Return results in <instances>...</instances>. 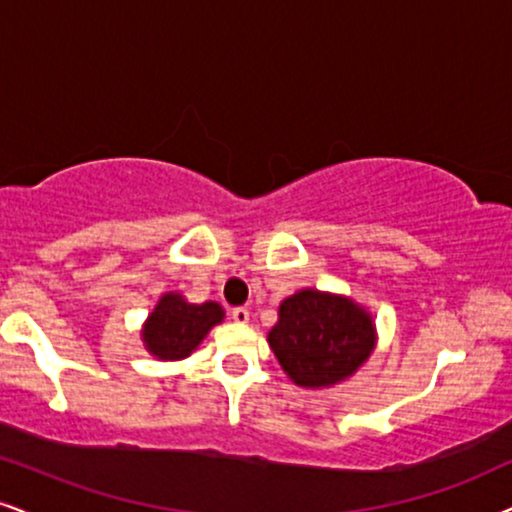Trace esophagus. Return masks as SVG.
Here are the masks:
<instances>
[{"instance_id": "34e87169", "label": "esophagus", "mask_w": 512, "mask_h": 512, "mask_svg": "<svg viewBox=\"0 0 512 512\" xmlns=\"http://www.w3.org/2000/svg\"><path fill=\"white\" fill-rule=\"evenodd\" d=\"M232 320H235V323H239V325H246V323H249V318H251V315H249V311H246V308L244 306H239V308H232Z\"/></svg>"}]
</instances>
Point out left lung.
<instances>
[{"mask_svg": "<svg viewBox=\"0 0 512 512\" xmlns=\"http://www.w3.org/2000/svg\"><path fill=\"white\" fill-rule=\"evenodd\" d=\"M268 344L296 387L330 389L368 363L377 330L351 296L306 287L282 301Z\"/></svg>", "mask_w": 512, "mask_h": 512, "instance_id": "8db88e82", "label": "left lung"}]
</instances>
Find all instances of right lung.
Masks as SVG:
<instances>
[{
  "instance_id": "1",
  "label": "right lung",
  "mask_w": 512,
  "mask_h": 512,
  "mask_svg": "<svg viewBox=\"0 0 512 512\" xmlns=\"http://www.w3.org/2000/svg\"><path fill=\"white\" fill-rule=\"evenodd\" d=\"M218 301L189 304L180 292H166L142 325V344L159 361H182L192 356L213 327L223 323Z\"/></svg>"
}]
</instances>
